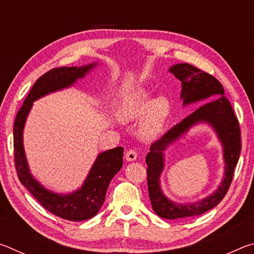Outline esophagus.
Returning <instances> with one entry per match:
<instances>
[{
  "mask_svg": "<svg viewBox=\"0 0 254 254\" xmlns=\"http://www.w3.org/2000/svg\"><path fill=\"white\" fill-rule=\"evenodd\" d=\"M136 152L134 151V150H127V151L126 152V159L127 161H134L136 159Z\"/></svg>",
  "mask_w": 254,
  "mask_h": 254,
  "instance_id": "obj_1",
  "label": "esophagus"
}]
</instances>
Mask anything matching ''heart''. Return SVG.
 Wrapping results in <instances>:
<instances>
[{
	"label": "heart",
	"instance_id": "b5f03b06",
	"mask_svg": "<svg viewBox=\"0 0 254 254\" xmlns=\"http://www.w3.org/2000/svg\"><path fill=\"white\" fill-rule=\"evenodd\" d=\"M122 117L127 121L142 119L141 134L147 140L160 136L170 114V104L165 97L151 100L149 94L135 92L126 98L121 106Z\"/></svg>",
	"mask_w": 254,
	"mask_h": 254
}]
</instances>
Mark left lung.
<instances>
[{
    "mask_svg": "<svg viewBox=\"0 0 254 254\" xmlns=\"http://www.w3.org/2000/svg\"><path fill=\"white\" fill-rule=\"evenodd\" d=\"M169 71L182 81L183 105L196 102H206L198 109L176 124L160 139L153 142L147 154V176L149 197L152 209L158 216L177 220L196 216L212 209L224 198L233 179L234 169L241 152V131L239 120L230 101L224 95V88L214 76L198 69L189 64H177ZM209 102H207V101ZM208 123L219 136L223 145V157L226 161L225 178L212 195L191 204H178L163 195L160 187V175L164 166L163 152L167 146L178 139L195 124Z\"/></svg>",
    "mask_w": 254,
    "mask_h": 254,
    "instance_id": "obj_1",
    "label": "left lung"
}]
</instances>
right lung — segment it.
<instances>
[{
  "label": "right lung",
  "mask_w": 254,
  "mask_h": 254,
  "mask_svg": "<svg viewBox=\"0 0 254 254\" xmlns=\"http://www.w3.org/2000/svg\"><path fill=\"white\" fill-rule=\"evenodd\" d=\"M95 66L96 64L94 63L87 66L60 67L47 71L33 84L14 121V166L19 180L42 207L67 221H85L98 213L104 204L112 178L122 168L123 148L118 147L98 154L83 186L71 194H57L46 189L30 174L23 148V128L34 101L49 93L69 87Z\"/></svg>",
  "instance_id": "add662e5"
}]
</instances>
